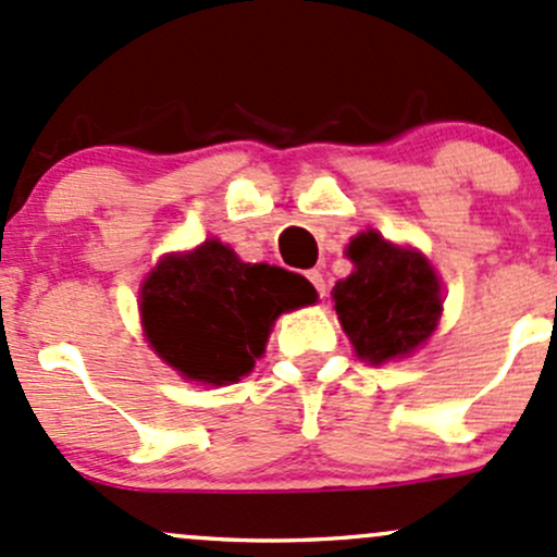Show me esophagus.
<instances>
[{"mask_svg": "<svg viewBox=\"0 0 557 557\" xmlns=\"http://www.w3.org/2000/svg\"><path fill=\"white\" fill-rule=\"evenodd\" d=\"M307 280L314 285L318 296H325V280H323V272H320V269H309Z\"/></svg>", "mask_w": 557, "mask_h": 557, "instance_id": "obj_1", "label": "esophagus"}]
</instances>
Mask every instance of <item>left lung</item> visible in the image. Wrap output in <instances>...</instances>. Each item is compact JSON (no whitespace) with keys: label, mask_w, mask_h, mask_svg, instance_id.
Listing matches in <instances>:
<instances>
[{"label":"left lung","mask_w":557,"mask_h":557,"mask_svg":"<svg viewBox=\"0 0 557 557\" xmlns=\"http://www.w3.org/2000/svg\"><path fill=\"white\" fill-rule=\"evenodd\" d=\"M355 272L333 285L336 314L362 360L382 366L424 344L441 318V283L424 256L395 248L379 232L349 243Z\"/></svg>","instance_id":"obj_1"}]
</instances>
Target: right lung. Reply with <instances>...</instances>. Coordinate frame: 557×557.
<instances>
[{
	"mask_svg": "<svg viewBox=\"0 0 557 557\" xmlns=\"http://www.w3.org/2000/svg\"><path fill=\"white\" fill-rule=\"evenodd\" d=\"M318 294L301 274L243 263L219 239L168 256L140 290V318L154 352L186 379L237 382L263 352L269 327Z\"/></svg>",
	"mask_w": 557,
	"mask_h": 557,
	"instance_id": "add662e5",
	"label": "right lung"
}]
</instances>
